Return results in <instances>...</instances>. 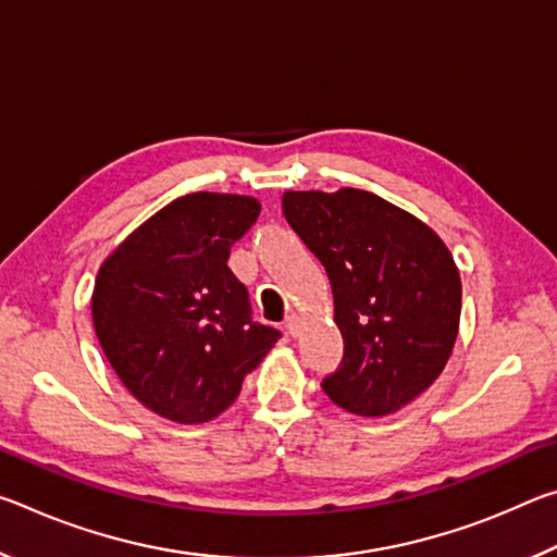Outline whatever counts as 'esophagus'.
Returning a JSON list of instances; mask_svg holds the SVG:
<instances>
[{
	"mask_svg": "<svg viewBox=\"0 0 557 557\" xmlns=\"http://www.w3.org/2000/svg\"><path fill=\"white\" fill-rule=\"evenodd\" d=\"M299 324H301V319H299L297 314H289V317L285 319V329H287V334L297 336V334H299Z\"/></svg>",
	"mask_w": 557,
	"mask_h": 557,
	"instance_id": "obj_1",
	"label": "esophagus"
}]
</instances>
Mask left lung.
Wrapping results in <instances>:
<instances>
[{
	"mask_svg": "<svg viewBox=\"0 0 557 557\" xmlns=\"http://www.w3.org/2000/svg\"><path fill=\"white\" fill-rule=\"evenodd\" d=\"M282 211L332 282L344 358L324 393L363 418L412 403L445 371L459 332L461 280L447 245L361 188L285 191Z\"/></svg>",
	"mask_w": 557,
	"mask_h": 557,
	"instance_id": "1",
	"label": "left lung"
}]
</instances>
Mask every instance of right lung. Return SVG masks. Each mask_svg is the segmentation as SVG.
<instances>
[{
	"label": "right lung",
	"instance_id": "right-lung-1",
	"mask_svg": "<svg viewBox=\"0 0 557 557\" xmlns=\"http://www.w3.org/2000/svg\"><path fill=\"white\" fill-rule=\"evenodd\" d=\"M252 196L196 191L132 231L98 270L92 326L122 385L162 418L199 425L231 408L280 332L250 319L231 245L258 221Z\"/></svg>",
	"mask_w": 557,
	"mask_h": 557
}]
</instances>
